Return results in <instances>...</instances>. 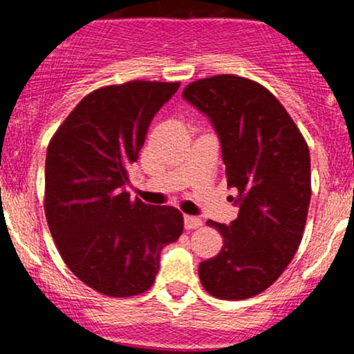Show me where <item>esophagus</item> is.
Segmentation results:
<instances>
[{
    "instance_id": "obj_1",
    "label": "esophagus",
    "mask_w": 354,
    "mask_h": 354,
    "mask_svg": "<svg viewBox=\"0 0 354 354\" xmlns=\"http://www.w3.org/2000/svg\"><path fill=\"white\" fill-rule=\"evenodd\" d=\"M202 226V221L194 216H185V230H197Z\"/></svg>"
}]
</instances>
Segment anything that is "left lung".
<instances>
[{
	"label": "left lung",
	"mask_w": 354,
	"mask_h": 354,
	"mask_svg": "<svg viewBox=\"0 0 354 354\" xmlns=\"http://www.w3.org/2000/svg\"><path fill=\"white\" fill-rule=\"evenodd\" d=\"M183 97L216 128L240 205L230 226L207 221L224 245L200 262V283L216 298H252L276 283L301 243L312 197L308 145L272 92L248 78H202Z\"/></svg>",
	"instance_id": "left-lung-1"
}]
</instances>
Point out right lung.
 I'll return each mask as SVG.
<instances>
[{
	"label": "right lung",
	"mask_w": 354,
	"mask_h": 354,
	"mask_svg": "<svg viewBox=\"0 0 354 354\" xmlns=\"http://www.w3.org/2000/svg\"><path fill=\"white\" fill-rule=\"evenodd\" d=\"M178 88L180 82L149 80L97 88L48 145L44 212L53 240L68 269L106 296L147 291L160 250L183 233L180 210L127 192L149 124Z\"/></svg>",
	"instance_id": "obj_1"
}]
</instances>
